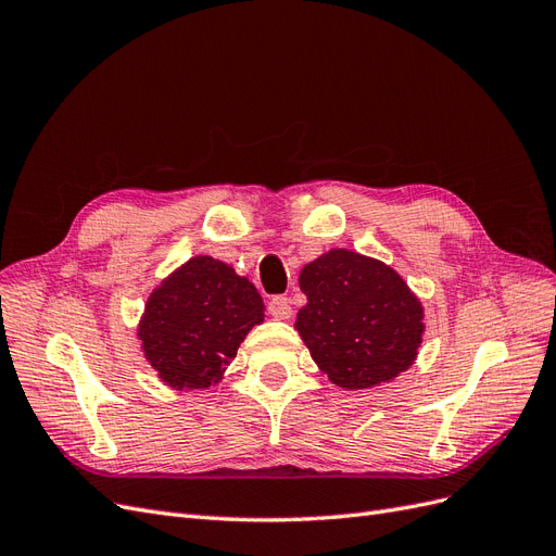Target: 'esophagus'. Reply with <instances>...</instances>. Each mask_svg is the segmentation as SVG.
Here are the masks:
<instances>
[{
	"label": "esophagus",
	"mask_w": 556,
	"mask_h": 556,
	"mask_svg": "<svg viewBox=\"0 0 556 556\" xmlns=\"http://www.w3.org/2000/svg\"><path fill=\"white\" fill-rule=\"evenodd\" d=\"M268 313H271L276 319H288L292 317V301L288 296H274L268 301Z\"/></svg>",
	"instance_id": "esophagus-1"
}]
</instances>
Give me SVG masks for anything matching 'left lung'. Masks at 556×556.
<instances>
[{"label": "left lung", "mask_w": 556, "mask_h": 556, "mask_svg": "<svg viewBox=\"0 0 556 556\" xmlns=\"http://www.w3.org/2000/svg\"><path fill=\"white\" fill-rule=\"evenodd\" d=\"M299 288L308 304L294 327L333 384L371 390L413 366L425 308L392 266L333 248L301 268Z\"/></svg>", "instance_id": "8db88e82"}]
</instances>
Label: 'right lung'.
I'll return each instance as SVG.
<instances>
[{
  "label": "right lung",
  "instance_id": "obj_1",
  "mask_svg": "<svg viewBox=\"0 0 556 556\" xmlns=\"http://www.w3.org/2000/svg\"><path fill=\"white\" fill-rule=\"evenodd\" d=\"M264 323L255 285L208 255H197L148 296L139 323L146 359L174 390L220 382L248 331Z\"/></svg>",
  "mask_w": 556,
  "mask_h": 556
}]
</instances>
